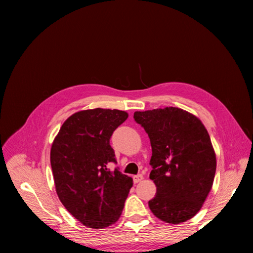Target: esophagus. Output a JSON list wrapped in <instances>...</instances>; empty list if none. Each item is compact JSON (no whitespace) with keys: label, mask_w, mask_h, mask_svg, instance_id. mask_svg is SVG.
I'll return each mask as SVG.
<instances>
[{"label":"esophagus","mask_w":253,"mask_h":253,"mask_svg":"<svg viewBox=\"0 0 253 253\" xmlns=\"http://www.w3.org/2000/svg\"><path fill=\"white\" fill-rule=\"evenodd\" d=\"M142 179H143V176L141 174L133 176V182H135V184H138V182H140Z\"/></svg>","instance_id":"34e87169"}]
</instances>
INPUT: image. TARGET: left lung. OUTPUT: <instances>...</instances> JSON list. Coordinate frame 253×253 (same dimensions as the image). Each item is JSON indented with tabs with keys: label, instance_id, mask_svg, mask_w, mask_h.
Returning a JSON list of instances; mask_svg holds the SVG:
<instances>
[{
	"label": "left lung",
	"instance_id": "8db88e82",
	"mask_svg": "<svg viewBox=\"0 0 253 253\" xmlns=\"http://www.w3.org/2000/svg\"><path fill=\"white\" fill-rule=\"evenodd\" d=\"M152 148L150 179L157 186L149 208L169 224L184 223L200 211L213 186L216 155L207 128L178 107L135 112Z\"/></svg>",
	"mask_w": 253,
	"mask_h": 253
}]
</instances>
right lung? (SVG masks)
<instances>
[{
	"label": "right lung",
	"mask_w": 253,
	"mask_h": 253,
	"mask_svg": "<svg viewBox=\"0 0 253 253\" xmlns=\"http://www.w3.org/2000/svg\"><path fill=\"white\" fill-rule=\"evenodd\" d=\"M127 117L120 110L79 111L64 122L53 140L50 160L58 199L87 227L116 223L132 187L131 177L107 169L115 162L110 138Z\"/></svg>",
	"instance_id": "right-lung-1"
}]
</instances>
